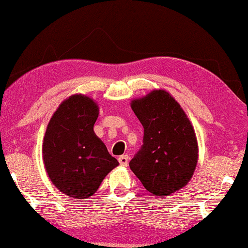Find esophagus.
<instances>
[{"label":"esophagus","instance_id":"34e87169","mask_svg":"<svg viewBox=\"0 0 248 248\" xmlns=\"http://www.w3.org/2000/svg\"><path fill=\"white\" fill-rule=\"evenodd\" d=\"M118 161H120V165L123 166V167H126L128 165V155H123L118 158Z\"/></svg>","mask_w":248,"mask_h":248}]
</instances>
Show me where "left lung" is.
Returning <instances> with one entry per match:
<instances>
[{
    "instance_id": "left-lung-1",
    "label": "left lung",
    "mask_w": 248,
    "mask_h": 248,
    "mask_svg": "<svg viewBox=\"0 0 248 248\" xmlns=\"http://www.w3.org/2000/svg\"><path fill=\"white\" fill-rule=\"evenodd\" d=\"M132 110L144 128L143 144L130 168L144 188L169 196L192 178L199 158L194 128L177 101L165 90L132 100Z\"/></svg>"
}]
</instances>
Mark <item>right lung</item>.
Here are the masks:
<instances>
[{"label": "right lung", "mask_w": 248, "mask_h": 248, "mask_svg": "<svg viewBox=\"0 0 248 248\" xmlns=\"http://www.w3.org/2000/svg\"><path fill=\"white\" fill-rule=\"evenodd\" d=\"M99 107L84 94L63 101L47 125L43 160L56 188L74 199L93 196L108 172L118 166L94 134Z\"/></svg>", "instance_id": "1"}]
</instances>
